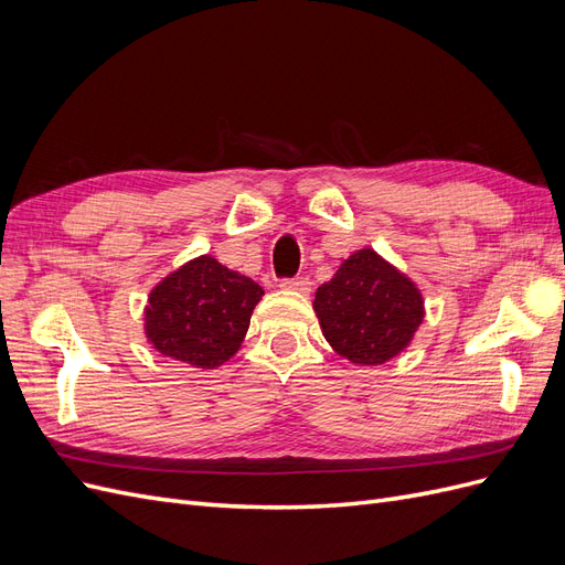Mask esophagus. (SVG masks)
Returning a JSON list of instances; mask_svg holds the SVG:
<instances>
[{
    "label": "esophagus",
    "instance_id": "obj_1",
    "mask_svg": "<svg viewBox=\"0 0 565 565\" xmlns=\"http://www.w3.org/2000/svg\"><path fill=\"white\" fill-rule=\"evenodd\" d=\"M280 287L282 289H295V292H309L311 282H309V278H285L280 282Z\"/></svg>",
    "mask_w": 565,
    "mask_h": 565
}]
</instances>
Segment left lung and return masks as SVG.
<instances>
[{"label":"left lung","instance_id":"8db88e82","mask_svg":"<svg viewBox=\"0 0 565 565\" xmlns=\"http://www.w3.org/2000/svg\"><path fill=\"white\" fill-rule=\"evenodd\" d=\"M330 347L355 365H382L398 355L424 320L415 282L374 249H358L313 301Z\"/></svg>","mask_w":565,"mask_h":565}]
</instances>
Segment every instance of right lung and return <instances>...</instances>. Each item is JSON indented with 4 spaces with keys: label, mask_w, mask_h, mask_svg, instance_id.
<instances>
[{
    "label": "right lung",
    "mask_w": 565,
    "mask_h": 565,
    "mask_svg": "<svg viewBox=\"0 0 565 565\" xmlns=\"http://www.w3.org/2000/svg\"><path fill=\"white\" fill-rule=\"evenodd\" d=\"M264 289L204 254L156 285L146 306V337L162 355L202 370L241 349Z\"/></svg>",
    "instance_id": "1"
}]
</instances>
